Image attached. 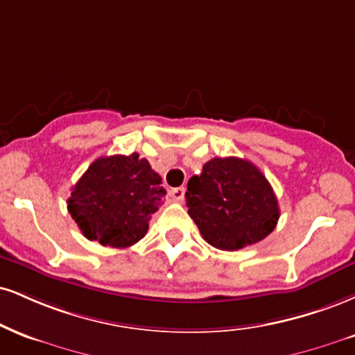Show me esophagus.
Here are the masks:
<instances>
[{"label":"esophagus","instance_id":"1","mask_svg":"<svg viewBox=\"0 0 355 355\" xmlns=\"http://www.w3.org/2000/svg\"><path fill=\"white\" fill-rule=\"evenodd\" d=\"M170 196H172L173 202H182L183 196H185V189L183 187H178V189L170 190Z\"/></svg>","mask_w":355,"mask_h":355}]
</instances>
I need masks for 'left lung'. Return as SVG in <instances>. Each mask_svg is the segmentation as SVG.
Returning a JSON list of instances; mask_svg holds the SVG:
<instances>
[{"label":"left lung","instance_id":"8db88e82","mask_svg":"<svg viewBox=\"0 0 355 355\" xmlns=\"http://www.w3.org/2000/svg\"><path fill=\"white\" fill-rule=\"evenodd\" d=\"M187 208L203 240L236 251L264 240L279 220L270 182L254 164L238 157L211 159L187 185Z\"/></svg>","mask_w":355,"mask_h":355}]
</instances>
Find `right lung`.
<instances>
[{
  "label": "right lung",
  "instance_id": "1",
  "mask_svg": "<svg viewBox=\"0 0 355 355\" xmlns=\"http://www.w3.org/2000/svg\"><path fill=\"white\" fill-rule=\"evenodd\" d=\"M150 164L130 155L101 157L72 187L67 210L87 240L127 248L142 240L166 195Z\"/></svg>",
  "mask_w": 355,
  "mask_h": 355
}]
</instances>
